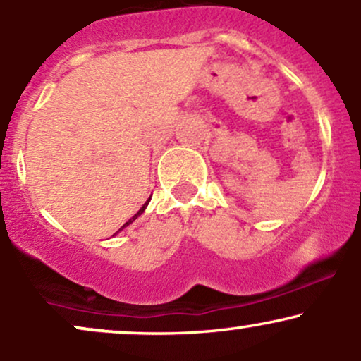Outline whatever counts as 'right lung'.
<instances>
[{"label":"right lung","mask_w":361,"mask_h":361,"mask_svg":"<svg viewBox=\"0 0 361 361\" xmlns=\"http://www.w3.org/2000/svg\"><path fill=\"white\" fill-rule=\"evenodd\" d=\"M149 200H151V198H149ZM149 200H147V202H146V204H144L142 207H140V210H139V212H137V214H135V215H134V217H132V219H130V221H128V222H126V224H123V226H122V227H120V229H118V231H122V229H123V227H127V226H128V224H132V222H134V221H135V219H137V217H139V215H140V214H142V212H144V210H146V207H147V204H149Z\"/></svg>","instance_id":"1"}]
</instances>
